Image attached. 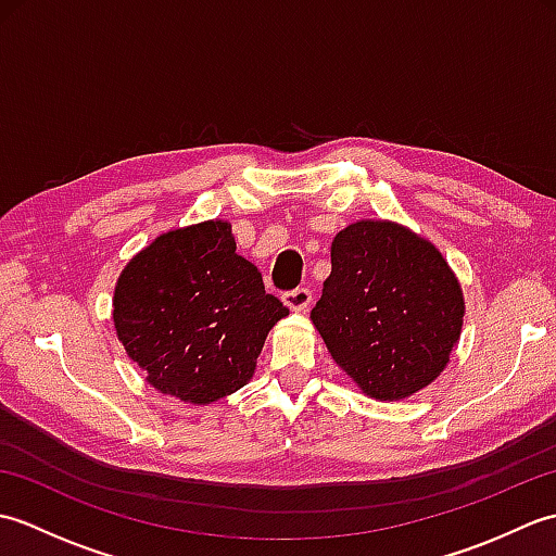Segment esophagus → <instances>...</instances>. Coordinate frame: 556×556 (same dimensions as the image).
I'll list each match as a JSON object with an SVG mask.
<instances>
[{
    "instance_id": "1",
    "label": "esophagus",
    "mask_w": 556,
    "mask_h": 556,
    "mask_svg": "<svg viewBox=\"0 0 556 556\" xmlns=\"http://www.w3.org/2000/svg\"><path fill=\"white\" fill-rule=\"evenodd\" d=\"M281 299H285L289 311L305 313V311L311 308V303H313V293H311V289L299 287V289H293V291H287Z\"/></svg>"
}]
</instances>
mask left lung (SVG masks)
Returning <instances> with one entry per match:
<instances>
[{"label": "left lung", "mask_w": 556, "mask_h": 556, "mask_svg": "<svg viewBox=\"0 0 556 556\" xmlns=\"http://www.w3.org/2000/svg\"><path fill=\"white\" fill-rule=\"evenodd\" d=\"M452 267L418 233L361 219L332 241V275L311 320L337 365L365 394L399 401L446 368L464 325Z\"/></svg>", "instance_id": "8db88e82"}]
</instances>
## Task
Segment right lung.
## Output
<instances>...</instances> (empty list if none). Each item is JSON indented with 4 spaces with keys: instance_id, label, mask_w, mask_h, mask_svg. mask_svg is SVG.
Instances as JSON below:
<instances>
[{
    "instance_id": "right-lung-1",
    "label": "right lung",
    "mask_w": 556,
    "mask_h": 556,
    "mask_svg": "<svg viewBox=\"0 0 556 556\" xmlns=\"http://www.w3.org/2000/svg\"><path fill=\"white\" fill-rule=\"evenodd\" d=\"M112 305L116 337L146 380L198 406L251 382L267 332L289 315L236 255L224 219L157 236L122 269Z\"/></svg>"
}]
</instances>
